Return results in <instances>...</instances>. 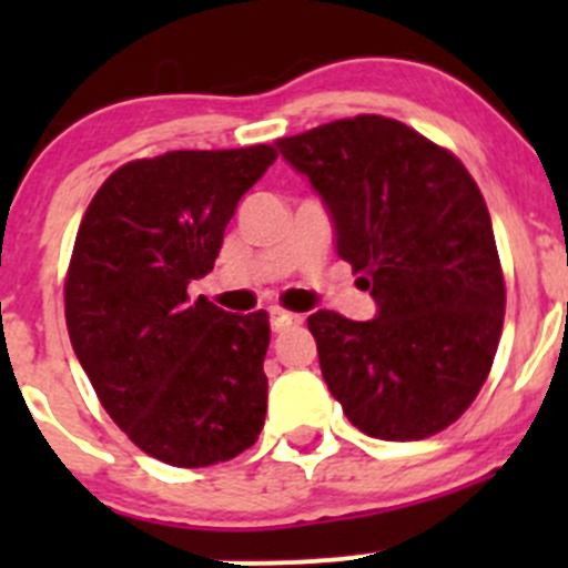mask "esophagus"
<instances>
[{
  "label": "esophagus",
  "mask_w": 568,
  "mask_h": 568,
  "mask_svg": "<svg viewBox=\"0 0 568 568\" xmlns=\"http://www.w3.org/2000/svg\"><path fill=\"white\" fill-rule=\"evenodd\" d=\"M268 321H272V329L274 332H285V329H291V326L302 324V316H296V313H288V311H280V307H274V311H268Z\"/></svg>",
  "instance_id": "esophagus-1"
}]
</instances>
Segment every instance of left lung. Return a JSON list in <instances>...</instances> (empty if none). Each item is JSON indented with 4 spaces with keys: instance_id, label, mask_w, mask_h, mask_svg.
I'll list each match as a JSON object with an SVG mask.
<instances>
[{
    "instance_id": "obj_1",
    "label": "left lung",
    "mask_w": 568,
    "mask_h": 568,
    "mask_svg": "<svg viewBox=\"0 0 568 568\" xmlns=\"http://www.w3.org/2000/svg\"><path fill=\"white\" fill-rule=\"evenodd\" d=\"M365 274L376 318H307L321 374L363 434L426 439L475 400L503 332L506 283L478 183L445 148L382 114L277 140Z\"/></svg>"
}]
</instances>
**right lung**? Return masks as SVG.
<instances>
[{"label": "right lung", "instance_id": "add662e5", "mask_svg": "<svg viewBox=\"0 0 568 568\" xmlns=\"http://www.w3.org/2000/svg\"><path fill=\"white\" fill-rule=\"evenodd\" d=\"M272 145L136 159L90 200L65 277L71 346L101 406L153 459L209 467L255 445L266 417V311L236 316L205 277Z\"/></svg>", "mask_w": 568, "mask_h": 568}]
</instances>
